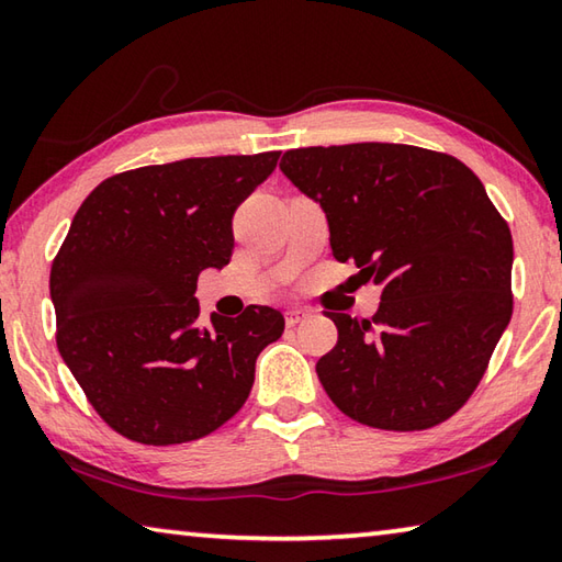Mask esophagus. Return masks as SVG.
<instances>
[{
    "instance_id": "34e87169",
    "label": "esophagus",
    "mask_w": 562,
    "mask_h": 562,
    "mask_svg": "<svg viewBox=\"0 0 562 562\" xmlns=\"http://www.w3.org/2000/svg\"><path fill=\"white\" fill-rule=\"evenodd\" d=\"M310 315L312 312L307 307H292L284 312V322H288V327H294V325H300V322L310 319Z\"/></svg>"
}]
</instances>
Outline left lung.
Listing matches in <instances>:
<instances>
[{"mask_svg": "<svg viewBox=\"0 0 562 562\" xmlns=\"http://www.w3.org/2000/svg\"><path fill=\"white\" fill-rule=\"evenodd\" d=\"M280 170L322 205L331 255L382 288L372 319L327 312L317 376L339 412L386 431L446 422L513 315V237L459 158L404 144L294 148Z\"/></svg>", "mask_w": 562, "mask_h": 562, "instance_id": "8db88e82", "label": "left lung"}]
</instances>
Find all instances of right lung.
Segmentation results:
<instances>
[{
	"mask_svg": "<svg viewBox=\"0 0 562 562\" xmlns=\"http://www.w3.org/2000/svg\"><path fill=\"white\" fill-rule=\"evenodd\" d=\"M280 150L186 158L111 176L52 262L56 347L113 431L148 446L203 439L240 412L284 317L250 304L198 325V274L233 255V215Z\"/></svg>",
	"mask_w": 562,
	"mask_h": 562,
	"instance_id": "add662e5",
	"label": "right lung"
}]
</instances>
